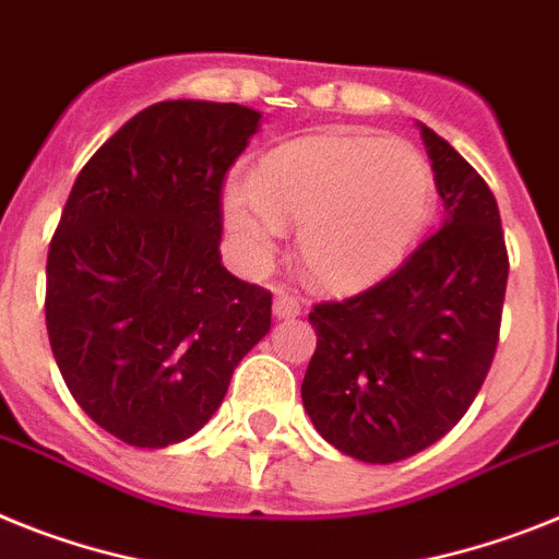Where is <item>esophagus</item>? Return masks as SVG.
<instances>
[{"label":"esophagus","instance_id":"obj_1","mask_svg":"<svg viewBox=\"0 0 559 559\" xmlns=\"http://www.w3.org/2000/svg\"><path fill=\"white\" fill-rule=\"evenodd\" d=\"M272 312L278 321H287V318L301 316V301L289 293H275V304H272Z\"/></svg>","mask_w":559,"mask_h":559}]
</instances>
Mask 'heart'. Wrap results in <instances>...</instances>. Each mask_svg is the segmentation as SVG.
Returning a JSON list of instances; mask_svg holds the SVG:
<instances>
[{"label": "heart", "instance_id": "b5f03b06", "mask_svg": "<svg viewBox=\"0 0 559 559\" xmlns=\"http://www.w3.org/2000/svg\"><path fill=\"white\" fill-rule=\"evenodd\" d=\"M435 210V173L420 150L358 130H326L270 150L252 181L222 190V218L243 272L275 261L287 224L326 293H358L406 261Z\"/></svg>", "mask_w": 559, "mask_h": 559}]
</instances>
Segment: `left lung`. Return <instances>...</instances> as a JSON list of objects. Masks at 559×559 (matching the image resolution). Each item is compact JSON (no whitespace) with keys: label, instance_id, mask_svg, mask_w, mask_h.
Wrapping results in <instances>:
<instances>
[{"label":"left lung","instance_id":"left-lung-1","mask_svg":"<svg viewBox=\"0 0 559 559\" xmlns=\"http://www.w3.org/2000/svg\"><path fill=\"white\" fill-rule=\"evenodd\" d=\"M443 199V227L401 270L346 301L318 304L304 374L309 420L337 452L397 463L452 429L491 367L509 255L489 185L417 121Z\"/></svg>","mask_w":559,"mask_h":559}]
</instances>
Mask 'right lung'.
<instances>
[{
    "instance_id": "1",
    "label": "right lung",
    "mask_w": 559,
    "mask_h": 559,
    "mask_svg": "<svg viewBox=\"0 0 559 559\" xmlns=\"http://www.w3.org/2000/svg\"><path fill=\"white\" fill-rule=\"evenodd\" d=\"M261 112L158 102L82 167L48 252L50 349L112 438L181 443L270 332L272 295L222 264V185Z\"/></svg>"
}]
</instances>
